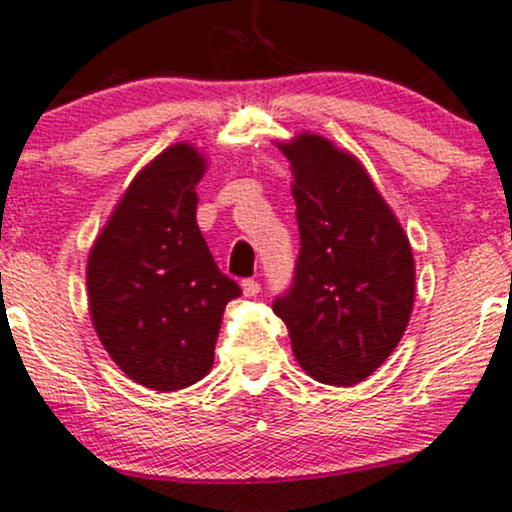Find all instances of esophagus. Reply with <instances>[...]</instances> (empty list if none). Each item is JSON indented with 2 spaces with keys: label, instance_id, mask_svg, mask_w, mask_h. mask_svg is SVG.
Returning a JSON list of instances; mask_svg holds the SVG:
<instances>
[{
  "label": "esophagus",
  "instance_id": "esophagus-1",
  "mask_svg": "<svg viewBox=\"0 0 512 512\" xmlns=\"http://www.w3.org/2000/svg\"><path fill=\"white\" fill-rule=\"evenodd\" d=\"M242 292H244V297H256L258 292H261V285H258L256 280H244L242 282Z\"/></svg>",
  "mask_w": 512,
  "mask_h": 512
}]
</instances>
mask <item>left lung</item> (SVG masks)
I'll return each mask as SVG.
<instances>
[{
	"mask_svg": "<svg viewBox=\"0 0 512 512\" xmlns=\"http://www.w3.org/2000/svg\"><path fill=\"white\" fill-rule=\"evenodd\" d=\"M278 148L294 177L302 251L292 290L273 311L306 374L354 386L386 362L410 323V239L352 153L311 131Z\"/></svg>",
	"mask_w": 512,
	"mask_h": 512,
	"instance_id": "obj_1",
	"label": "left lung"
}]
</instances>
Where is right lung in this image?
<instances>
[{
	"label": "right lung",
	"instance_id": "obj_1",
	"mask_svg": "<svg viewBox=\"0 0 512 512\" xmlns=\"http://www.w3.org/2000/svg\"><path fill=\"white\" fill-rule=\"evenodd\" d=\"M203 153L174 143L136 174L90 246L93 328L131 381L172 393L213 366L222 314L242 290L222 275L196 222Z\"/></svg>",
	"mask_w": 512,
	"mask_h": 512
}]
</instances>
